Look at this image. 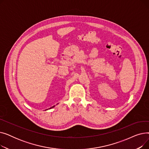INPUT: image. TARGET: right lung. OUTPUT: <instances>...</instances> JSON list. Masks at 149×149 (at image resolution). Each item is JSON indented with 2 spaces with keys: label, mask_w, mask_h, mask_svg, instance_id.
Wrapping results in <instances>:
<instances>
[{
  "label": "right lung",
  "mask_w": 149,
  "mask_h": 149,
  "mask_svg": "<svg viewBox=\"0 0 149 149\" xmlns=\"http://www.w3.org/2000/svg\"><path fill=\"white\" fill-rule=\"evenodd\" d=\"M54 106H53V107H51V108H52V107H54ZM51 108H50V109H51Z\"/></svg>",
  "instance_id": "1"
}]
</instances>
